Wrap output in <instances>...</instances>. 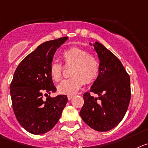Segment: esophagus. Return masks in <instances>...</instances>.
I'll use <instances>...</instances> for the list:
<instances>
[{
	"label": "esophagus",
	"mask_w": 148,
	"mask_h": 148,
	"mask_svg": "<svg viewBox=\"0 0 148 148\" xmlns=\"http://www.w3.org/2000/svg\"><path fill=\"white\" fill-rule=\"evenodd\" d=\"M68 97V99H69V100H71V99H73V97H74V96H72V95H69V96H67Z\"/></svg>",
	"instance_id": "obj_1"
}]
</instances>
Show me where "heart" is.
Here are the masks:
<instances>
[{"instance_id": "obj_1", "label": "heart", "mask_w": 148, "mask_h": 148, "mask_svg": "<svg viewBox=\"0 0 148 148\" xmlns=\"http://www.w3.org/2000/svg\"><path fill=\"white\" fill-rule=\"evenodd\" d=\"M65 66H71V77L62 81L58 85V91L61 94L72 95L83 85L84 80L90 83L97 78L99 73V63L94 55L88 53L85 49L73 47L62 53ZM63 66L58 62L53 61L49 66V74L52 79L58 82L62 77Z\"/></svg>"}]
</instances>
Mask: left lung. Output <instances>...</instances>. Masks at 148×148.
<instances>
[{"instance_id":"1","label":"left lung","mask_w":148,"mask_h":148,"mask_svg":"<svg viewBox=\"0 0 148 148\" xmlns=\"http://www.w3.org/2000/svg\"><path fill=\"white\" fill-rule=\"evenodd\" d=\"M93 46L99 59V73L90 88L99 96L83 95L79 114L84 122L97 132H105L117 126L124 118L131 99L130 77L119 59L101 43Z\"/></svg>"}]
</instances>
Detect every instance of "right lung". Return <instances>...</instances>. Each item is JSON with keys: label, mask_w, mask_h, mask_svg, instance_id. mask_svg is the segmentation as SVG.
I'll use <instances>...</instances> for the list:
<instances>
[{"label": "right lung", "mask_w": 148, "mask_h": 148, "mask_svg": "<svg viewBox=\"0 0 148 148\" xmlns=\"http://www.w3.org/2000/svg\"><path fill=\"white\" fill-rule=\"evenodd\" d=\"M68 37L48 41L40 45L19 64L10 85L14 112L19 123L33 134L50 131L61 116L68 101L67 96H49L43 93L56 90L49 74V66L55 52Z\"/></svg>", "instance_id": "1"}]
</instances>
